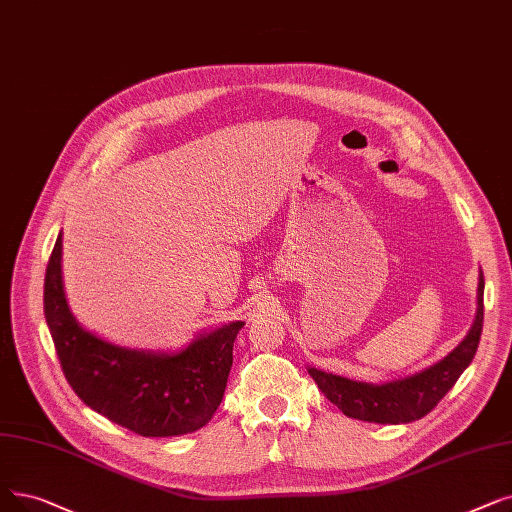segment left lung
Segmentation results:
<instances>
[{
	"label": "left lung",
	"instance_id": "left-lung-1",
	"mask_svg": "<svg viewBox=\"0 0 512 512\" xmlns=\"http://www.w3.org/2000/svg\"><path fill=\"white\" fill-rule=\"evenodd\" d=\"M483 286V274H479L477 316L471 330L452 353L425 370L381 385L351 381L318 368H309L307 372L330 402L349 418L379 425L418 420L441 402L475 358L483 330Z\"/></svg>",
	"mask_w": 512,
	"mask_h": 512
}]
</instances>
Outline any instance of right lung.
I'll return each instance as SVG.
<instances>
[{"label": "right lung", "instance_id": "obj_1", "mask_svg": "<svg viewBox=\"0 0 512 512\" xmlns=\"http://www.w3.org/2000/svg\"><path fill=\"white\" fill-rule=\"evenodd\" d=\"M62 232L43 284V311L66 381L85 406L142 437L194 433L224 399L232 347L244 322L198 335L182 351H138L81 328L62 286Z\"/></svg>", "mask_w": 512, "mask_h": 512}]
</instances>
